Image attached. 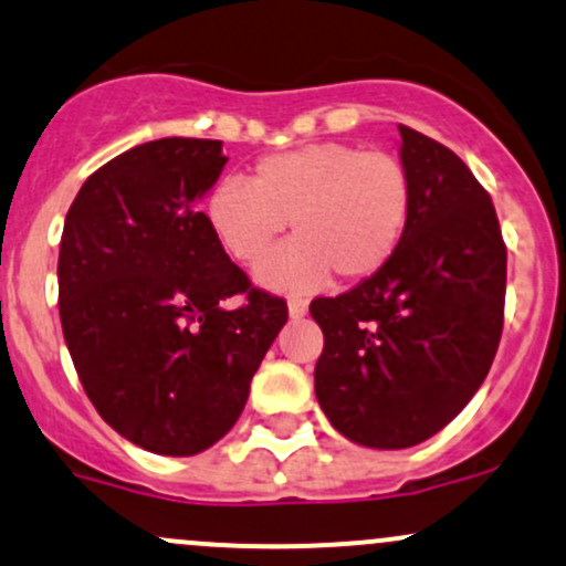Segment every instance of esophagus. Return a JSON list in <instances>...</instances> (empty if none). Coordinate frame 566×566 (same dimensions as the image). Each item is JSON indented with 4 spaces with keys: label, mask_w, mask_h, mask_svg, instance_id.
Masks as SVG:
<instances>
[{
    "label": "esophagus",
    "mask_w": 566,
    "mask_h": 566,
    "mask_svg": "<svg viewBox=\"0 0 566 566\" xmlns=\"http://www.w3.org/2000/svg\"><path fill=\"white\" fill-rule=\"evenodd\" d=\"M287 308H290V316H295V319H297V316H303V314L308 312V301H306V297L293 295L287 301Z\"/></svg>",
    "instance_id": "34e87169"
}]
</instances>
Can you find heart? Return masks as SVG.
<instances>
[{"label": "heart", "instance_id": "b5f03b06", "mask_svg": "<svg viewBox=\"0 0 566 566\" xmlns=\"http://www.w3.org/2000/svg\"><path fill=\"white\" fill-rule=\"evenodd\" d=\"M413 212V185L397 155L340 142L273 153L254 164L252 185L222 177L207 198L214 239L235 263L252 265L290 220L295 239L260 265V282L308 290L376 276L400 250Z\"/></svg>", "mask_w": 566, "mask_h": 566}]
</instances>
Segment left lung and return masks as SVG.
Returning <instances> with one entry per match:
<instances>
[{
  "label": "left lung",
  "instance_id": "obj_1",
  "mask_svg": "<svg viewBox=\"0 0 566 566\" xmlns=\"http://www.w3.org/2000/svg\"><path fill=\"white\" fill-rule=\"evenodd\" d=\"M413 212L400 250L349 293L314 297V392L344 438L408 449L486 378L505 322L507 250L494 203L457 153L400 126Z\"/></svg>",
  "mask_w": 566,
  "mask_h": 566
}]
</instances>
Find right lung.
<instances>
[{
    "mask_svg": "<svg viewBox=\"0 0 566 566\" xmlns=\"http://www.w3.org/2000/svg\"><path fill=\"white\" fill-rule=\"evenodd\" d=\"M217 139L145 142L80 188L59 252V312L98 416L153 454L192 457L235 424L287 303L252 287L198 198ZM241 294V307L226 310Z\"/></svg>",
    "mask_w": 566,
    "mask_h": 566,
    "instance_id": "add662e5",
    "label": "right lung"
}]
</instances>
